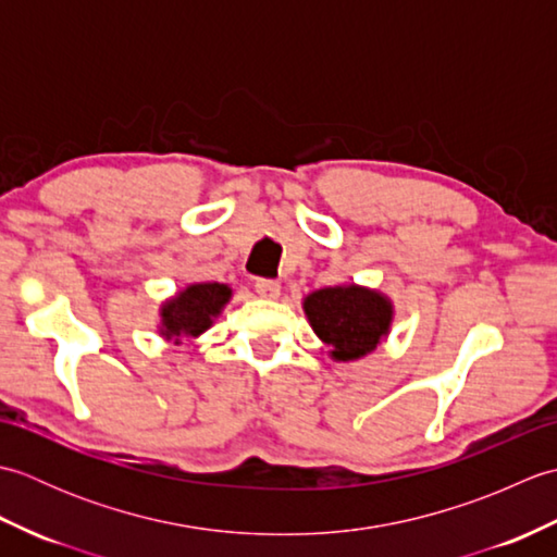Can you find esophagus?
Wrapping results in <instances>:
<instances>
[{"label": "esophagus", "instance_id": "34e87169", "mask_svg": "<svg viewBox=\"0 0 557 557\" xmlns=\"http://www.w3.org/2000/svg\"><path fill=\"white\" fill-rule=\"evenodd\" d=\"M256 294L263 299H277L280 297V282L275 280H256Z\"/></svg>", "mask_w": 557, "mask_h": 557}]
</instances>
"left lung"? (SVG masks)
Returning a JSON list of instances; mask_svg holds the SVG:
<instances>
[{
  "instance_id": "left-lung-1",
  "label": "left lung",
  "mask_w": 557,
  "mask_h": 557,
  "mask_svg": "<svg viewBox=\"0 0 557 557\" xmlns=\"http://www.w3.org/2000/svg\"><path fill=\"white\" fill-rule=\"evenodd\" d=\"M313 333L330 347V357L354 361L371 354L393 325V301L359 285L315 289L304 299Z\"/></svg>"
}]
</instances>
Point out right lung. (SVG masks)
Wrapping results in <instances>:
<instances>
[{
  "label": "right lung",
  "instance_id": "right-lung-1",
  "mask_svg": "<svg viewBox=\"0 0 557 557\" xmlns=\"http://www.w3.org/2000/svg\"><path fill=\"white\" fill-rule=\"evenodd\" d=\"M232 289L220 282H198L188 285L160 309V335L180 345L182 337H198L212 325L230 301Z\"/></svg>",
  "mask_w": 557,
  "mask_h": 557
}]
</instances>
